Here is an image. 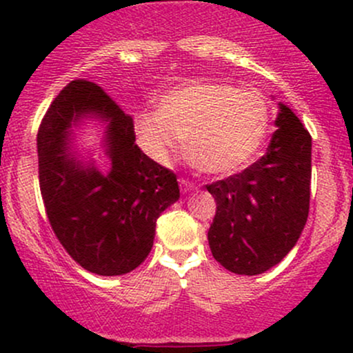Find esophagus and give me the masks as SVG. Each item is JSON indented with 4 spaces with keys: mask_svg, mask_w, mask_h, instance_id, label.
Returning <instances> with one entry per match:
<instances>
[{
    "mask_svg": "<svg viewBox=\"0 0 353 353\" xmlns=\"http://www.w3.org/2000/svg\"><path fill=\"white\" fill-rule=\"evenodd\" d=\"M179 184H181L182 192H189V190L196 189V184H194V182H190L188 179H182V177L179 179Z\"/></svg>",
    "mask_w": 353,
    "mask_h": 353,
    "instance_id": "obj_1",
    "label": "esophagus"
}]
</instances>
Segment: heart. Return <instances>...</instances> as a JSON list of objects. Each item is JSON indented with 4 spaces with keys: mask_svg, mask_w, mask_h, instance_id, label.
Wrapping results in <instances>:
<instances>
[{
    "mask_svg": "<svg viewBox=\"0 0 353 353\" xmlns=\"http://www.w3.org/2000/svg\"><path fill=\"white\" fill-rule=\"evenodd\" d=\"M144 149L164 161L188 137V156L202 172L224 176L245 168L269 129L264 96L219 81H185L134 116Z\"/></svg>",
    "mask_w": 353,
    "mask_h": 353,
    "instance_id": "heart-1",
    "label": "heart"
}]
</instances>
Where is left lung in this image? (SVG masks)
I'll use <instances>...</instances> for the list:
<instances>
[{
  "instance_id": "left-lung-1",
  "label": "left lung",
  "mask_w": 353,
  "mask_h": 353,
  "mask_svg": "<svg viewBox=\"0 0 353 353\" xmlns=\"http://www.w3.org/2000/svg\"><path fill=\"white\" fill-rule=\"evenodd\" d=\"M267 152L242 172L208 184L217 210L210 252L234 274L257 275L292 250L309 216L312 137L285 104H279Z\"/></svg>"
}]
</instances>
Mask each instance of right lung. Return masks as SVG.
Wrapping results in <instances>:
<instances>
[{
  "label": "right lung",
  "mask_w": 353,
  "mask_h": 353,
  "mask_svg": "<svg viewBox=\"0 0 353 353\" xmlns=\"http://www.w3.org/2000/svg\"><path fill=\"white\" fill-rule=\"evenodd\" d=\"M94 115L107 123L106 173L69 151L70 125ZM39 189L48 219L66 252L98 275L134 270L151 252L156 221L179 199L176 174L136 144L132 117L98 84L71 81L38 131Z\"/></svg>",
  "instance_id": "right-lung-1"
}]
</instances>
